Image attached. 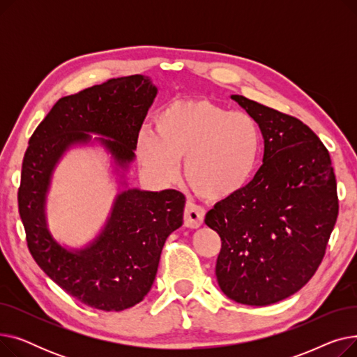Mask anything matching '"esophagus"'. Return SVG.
<instances>
[{"mask_svg": "<svg viewBox=\"0 0 357 357\" xmlns=\"http://www.w3.org/2000/svg\"><path fill=\"white\" fill-rule=\"evenodd\" d=\"M205 210L194 202H186L185 213H183V222L188 229H198L204 222Z\"/></svg>", "mask_w": 357, "mask_h": 357, "instance_id": "34e87169", "label": "esophagus"}]
</instances>
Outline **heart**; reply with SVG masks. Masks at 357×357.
<instances>
[{
	"mask_svg": "<svg viewBox=\"0 0 357 357\" xmlns=\"http://www.w3.org/2000/svg\"><path fill=\"white\" fill-rule=\"evenodd\" d=\"M260 131L246 112L229 111L208 100H178L155 117V133L139 136L137 155L146 172L160 183L183 175L195 194L220 201L237 195L256 174Z\"/></svg>",
	"mask_w": 357,
	"mask_h": 357,
	"instance_id": "heart-1",
	"label": "heart"
}]
</instances>
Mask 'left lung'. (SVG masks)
<instances>
[{"label":"left lung","instance_id":"left-lung-1","mask_svg":"<svg viewBox=\"0 0 357 357\" xmlns=\"http://www.w3.org/2000/svg\"><path fill=\"white\" fill-rule=\"evenodd\" d=\"M231 98L255 119L265 140L264 165L245 190L221 199L205 224L221 237L215 275L233 301L264 307L312 278L339 215L328 150L292 116L243 96Z\"/></svg>","mask_w":357,"mask_h":357}]
</instances>
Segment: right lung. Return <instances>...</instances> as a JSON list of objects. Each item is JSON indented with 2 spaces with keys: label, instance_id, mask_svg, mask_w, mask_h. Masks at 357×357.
<instances>
[{
  "label": "right lung",
  "instance_id": "1",
  "mask_svg": "<svg viewBox=\"0 0 357 357\" xmlns=\"http://www.w3.org/2000/svg\"><path fill=\"white\" fill-rule=\"evenodd\" d=\"M156 93L143 75L93 85L61 98L29 140L17 197L29 250L54 284L92 308L123 311L143 301L167 236L182 226L185 197L175 190L126 188L102 231L86 248L68 250L53 238L46 221L53 169L70 147L88 144L92 133L102 136L96 140L126 171Z\"/></svg>",
  "mask_w": 357,
  "mask_h": 357
}]
</instances>
